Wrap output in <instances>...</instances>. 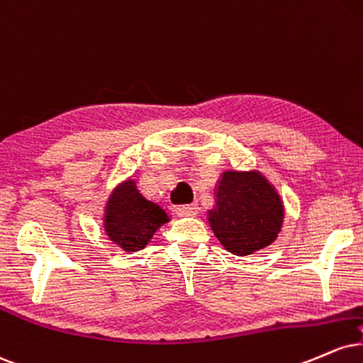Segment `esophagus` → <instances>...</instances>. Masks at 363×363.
Wrapping results in <instances>:
<instances>
[{"label": "esophagus", "mask_w": 363, "mask_h": 363, "mask_svg": "<svg viewBox=\"0 0 363 363\" xmlns=\"http://www.w3.org/2000/svg\"><path fill=\"white\" fill-rule=\"evenodd\" d=\"M177 214L182 217H191L199 214V206L197 203H189V206H180L177 207Z\"/></svg>", "instance_id": "obj_1"}]
</instances>
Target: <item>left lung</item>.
I'll list each match as a JSON object with an SVG mask.
<instances>
[{
	"mask_svg": "<svg viewBox=\"0 0 363 363\" xmlns=\"http://www.w3.org/2000/svg\"><path fill=\"white\" fill-rule=\"evenodd\" d=\"M208 224L220 245L238 257L274 242L284 220V206L259 173L225 172L216 186Z\"/></svg>",
	"mask_w": 363,
	"mask_h": 363,
	"instance_id": "obj_1",
	"label": "left lung"
}]
</instances>
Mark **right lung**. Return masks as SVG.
I'll return each instance as SVG.
<instances>
[{
    "mask_svg": "<svg viewBox=\"0 0 363 363\" xmlns=\"http://www.w3.org/2000/svg\"><path fill=\"white\" fill-rule=\"evenodd\" d=\"M169 216L160 203L144 197L138 183L129 180L115 190L106 206L105 229L110 240L125 251H139L147 245Z\"/></svg>",
    "mask_w": 363,
    "mask_h": 363,
    "instance_id": "add662e5",
    "label": "right lung"
}]
</instances>
